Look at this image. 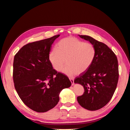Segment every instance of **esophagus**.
<instances>
[{
  "label": "esophagus",
  "mask_w": 130,
  "mask_h": 130,
  "mask_svg": "<svg viewBox=\"0 0 130 130\" xmlns=\"http://www.w3.org/2000/svg\"><path fill=\"white\" fill-rule=\"evenodd\" d=\"M69 80H70V82H72V86H73V85H74V79H73V78L70 77V78H69Z\"/></svg>",
  "instance_id": "1"
}]
</instances>
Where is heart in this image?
<instances>
[{"label": "heart", "mask_w": 130, "mask_h": 130, "mask_svg": "<svg viewBox=\"0 0 130 130\" xmlns=\"http://www.w3.org/2000/svg\"><path fill=\"white\" fill-rule=\"evenodd\" d=\"M95 48L92 43L84 42L74 37H68L59 41L49 55L53 68L69 76L80 74L89 68L95 59Z\"/></svg>", "instance_id": "obj_1"}]
</instances>
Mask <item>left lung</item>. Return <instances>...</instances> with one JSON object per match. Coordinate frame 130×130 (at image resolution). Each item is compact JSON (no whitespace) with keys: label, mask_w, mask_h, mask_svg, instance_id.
<instances>
[{"label":"left lung","mask_w":130,"mask_h":130,"mask_svg":"<svg viewBox=\"0 0 130 130\" xmlns=\"http://www.w3.org/2000/svg\"><path fill=\"white\" fill-rule=\"evenodd\" d=\"M95 46V59L89 68L76 77L75 84H80L84 94L77 98L82 107L96 111L107 104L115 93L119 78L118 60L115 54L104 43L86 35H78Z\"/></svg>","instance_id":"obj_1"}]
</instances>
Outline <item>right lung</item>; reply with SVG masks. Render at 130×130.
I'll return each mask as SVG.
<instances>
[{
	"label": "right lung",
	"instance_id": "obj_1",
	"mask_svg": "<svg viewBox=\"0 0 130 130\" xmlns=\"http://www.w3.org/2000/svg\"><path fill=\"white\" fill-rule=\"evenodd\" d=\"M59 36L28 43L14 57L15 89L24 104L37 112L54 108L61 90L72 85L66 75L53 69L49 60L53 43Z\"/></svg>",
	"mask_w": 130,
	"mask_h": 130
}]
</instances>
